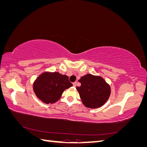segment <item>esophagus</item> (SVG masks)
<instances>
[{
    "instance_id": "obj_1",
    "label": "esophagus",
    "mask_w": 147,
    "mask_h": 147,
    "mask_svg": "<svg viewBox=\"0 0 147 147\" xmlns=\"http://www.w3.org/2000/svg\"><path fill=\"white\" fill-rule=\"evenodd\" d=\"M73 86H74V87H76V86H77V82H74V83H73Z\"/></svg>"
}]
</instances>
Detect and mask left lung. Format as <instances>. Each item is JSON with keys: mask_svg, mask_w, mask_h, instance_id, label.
<instances>
[{"mask_svg": "<svg viewBox=\"0 0 147 147\" xmlns=\"http://www.w3.org/2000/svg\"><path fill=\"white\" fill-rule=\"evenodd\" d=\"M78 82L80 86L76 88L83 105L89 109H97L104 105L111 94L109 84L100 76L86 74Z\"/></svg>", "mask_w": 147, "mask_h": 147, "instance_id": "obj_1", "label": "left lung"}]
</instances>
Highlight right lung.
<instances>
[{"instance_id":"add662e5","label":"right lung","mask_w":147,"mask_h":147,"mask_svg":"<svg viewBox=\"0 0 147 147\" xmlns=\"http://www.w3.org/2000/svg\"><path fill=\"white\" fill-rule=\"evenodd\" d=\"M72 86L65 75L44 72L34 82L33 90L38 99L46 104H51L59 100L63 92Z\"/></svg>"}]
</instances>
